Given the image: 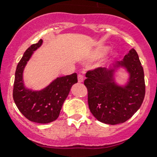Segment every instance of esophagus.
I'll return each mask as SVG.
<instances>
[{"label": "esophagus", "instance_id": "obj_1", "mask_svg": "<svg viewBox=\"0 0 157 157\" xmlns=\"http://www.w3.org/2000/svg\"><path fill=\"white\" fill-rule=\"evenodd\" d=\"M77 79H78L79 83H81V82L84 81V76L82 75H81V74H79L78 76H77Z\"/></svg>", "mask_w": 157, "mask_h": 157}]
</instances>
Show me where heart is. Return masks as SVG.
Masks as SVG:
<instances>
[{
	"instance_id": "b5f03b06",
	"label": "heart",
	"mask_w": 157,
	"mask_h": 157,
	"mask_svg": "<svg viewBox=\"0 0 157 157\" xmlns=\"http://www.w3.org/2000/svg\"><path fill=\"white\" fill-rule=\"evenodd\" d=\"M109 50V46L107 45H99L98 47H96L94 50L92 51L90 54V59L92 60L94 59H98L99 57H101L104 53H106L107 50ZM118 56V54H117V51L115 50H111L108 54H107V55L103 58L101 61H99L97 64V66L98 67H106L107 65L112 63V61L116 60Z\"/></svg>"
}]
</instances>
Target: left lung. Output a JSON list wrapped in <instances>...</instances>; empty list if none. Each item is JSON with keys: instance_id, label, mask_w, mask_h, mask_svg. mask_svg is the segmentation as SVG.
<instances>
[{"instance_id": "8db88e82", "label": "left lung", "mask_w": 157, "mask_h": 157, "mask_svg": "<svg viewBox=\"0 0 157 157\" xmlns=\"http://www.w3.org/2000/svg\"><path fill=\"white\" fill-rule=\"evenodd\" d=\"M121 69L128 75L123 84L116 81V74ZM86 76L89 107L99 121L108 124L124 123L141 107L145 96L144 72L134 49L112 67L89 71Z\"/></svg>"}]
</instances>
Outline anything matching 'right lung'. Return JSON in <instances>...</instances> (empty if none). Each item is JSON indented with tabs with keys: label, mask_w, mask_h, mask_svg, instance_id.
Instances as JSON below:
<instances>
[{
	"label": "right lung",
	"mask_w": 157,
	"mask_h": 157,
	"mask_svg": "<svg viewBox=\"0 0 157 157\" xmlns=\"http://www.w3.org/2000/svg\"><path fill=\"white\" fill-rule=\"evenodd\" d=\"M42 43V39H40L37 43L31 45L17 65L13 98L18 110L27 119L36 123L47 124L59 117L71 86L77 83V75L73 73L57 77L40 90L28 88L23 81V71L34 51L39 49Z\"/></svg>",
	"instance_id": "obj_1"
}]
</instances>
